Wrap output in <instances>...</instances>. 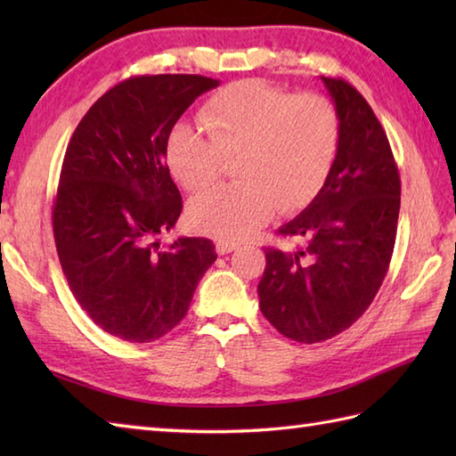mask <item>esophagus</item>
I'll return each mask as SVG.
<instances>
[{
  "label": "esophagus",
  "instance_id": "34e87169",
  "mask_svg": "<svg viewBox=\"0 0 456 456\" xmlns=\"http://www.w3.org/2000/svg\"><path fill=\"white\" fill-rule=\"evenodd\" d=\"M237 247H239L237 243H229V240H217L216 250H217V255H229V253H233Z\"/></svg>",
  "mask_w": 456,
  "mask_h": 456
}]
</instances>
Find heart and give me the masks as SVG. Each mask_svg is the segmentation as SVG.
<instances>
[{
  "label": "heart",
  "mask_w": 456,
  "mask_h": 456,
  "mask_svg": "<svg viewBox=\"0 0 456 456\" xmlns=\"http://www.w3.org/2000/svg\"><path fill=\"white\" fill-rule=\"evenodd\" d=\"M201 131L176 123L167 137V164L186 190H203L237 157L240 182L193 198L188 217L200 233L247 239L282 213L304 209L331 174L341 119L322 94H292L265 80H240L216 92L200 110Z\"/></svg>",
  "instance_id": "1"
}]
</instances>
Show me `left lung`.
<instances>
[{
	"instance_id": "1",
	"label": "left lung",
	"mask_w": 456,
	"mask_h": 456,
	"mask_svg": "<svg viewBox=\"0 0 456 456\" xmlns=\"http://www.w3.org/2000/svg\"><path fill=\"white\" fill-rule=\"evenodd\" d=\"M341 119L335 167L315 200L286 225L297 250L266 247L260 312L284 337L322 343L351 327L372 304L394 253L400 172L370 105L343 78H325Z\"/></svg>"
}]
</instances>
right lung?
I'll return each instance as SVG.
<instances>
[{
  "label": "right lung",
  "mask_w": 456,
  "mask_h": 456,
  "mask_svg": "<svg viewBox=\"0 0 456 456\" xmlns=\"http://www.w3.org/2000/svg\"><path fill=\"white\" fill-rule=\"evenodd\" d=\"M216 86L198 74L133 76L92 105L68 142L53 206L56 253L84 312L123 341L172 331L217 258L209 239L157 240L182 213L167 137Z\"/></svg>",
  "instance_id": "obj_1"
}]
</instances>
